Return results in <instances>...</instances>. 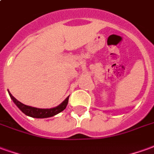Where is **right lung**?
Segmentation results:
<instances>
[{"label": "right lung", "instance_id": "obj_1", "mask_svg": "<svg viewBox=\"0 0 154 154\" xmlns=\"http://www.w3.org/2000/svg\"><path fill=\"white\" fill-rule=\"evenodd\" d=\"M9 95L12 100L14 101V103L17 106V107L23 113L25 114L26 116L34 117V118H48V117H52L57 114L60 113L67 107V103H68V98H69V97H67L66 100H64L63 103H61L59 106H57V107L51 108V109H38V108L29 106L22 104L18 100H16L15 97L12 96L11 92H9Z\"/></svg>", "mask_w": 154, "mask_h": 154}]
</instances>
